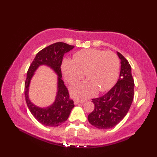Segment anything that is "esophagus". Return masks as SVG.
<instances>
[{"mask_svg": "<svg viewBox=\"0 0 157 157\" xmlns=\"http://www.w3.org/2000/svg\"><path fill=\"white\" fill-rule=\"evenodd\" d=\"M83 102H84L79 101V100H75L74 104H75V105H78V104H79V103H83Z\"/></svg>", "mask_w": 157, "mask_h": 157, "instance_id": "esophagus-1", "label": "esophagus"}]
</instances>
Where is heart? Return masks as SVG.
<instances>
[{
    "mask_svg": "<svg viewBox=\"0 0 157 157\" xmlns=\"http://www.w3.org/2000/svg\"><path fill=\"white\" fill-rule=\"evenodd\" d=\"M119 69V59L115 53L94 48L77 52L73 61L65 59L62 64L63 75L70 85L82 80L86 73L88 80L71 89L72 95L80 99L90 97L98 90H109L117 78Z\"/></svg>",
    "mask_w": 157,
    "mask_h": 157,
    "instance_id": "heart-1",
    "label": "heart"
}]
</instances>
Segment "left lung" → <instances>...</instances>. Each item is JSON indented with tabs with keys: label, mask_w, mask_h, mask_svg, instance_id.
Listing matches in <instances>:
<instances>
[{
	"label": "left lung",
	"mask_w": 157,
	"mask_h": 157,
	"mask_svg": "<svg viewBox=\"0 0 157 157\" xmlns=\"http://www.w3.org/2000/svg\"><path fill=\"white\" fill-rule=\"evenodd\" d=\"M121 59L119 78L115 85L101 97L92 99L94 109L88 116L90 123L98 129H109L125 117L134 96V82L128 60L117 52Z\"/></svg>",
	"instance_id": "obj_1"
}]
</instances>
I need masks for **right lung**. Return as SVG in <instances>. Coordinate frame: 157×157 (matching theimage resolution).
Masks as SVG:
<instances>
[{
  "mask_svg": "<svg viewBox=\"0 0 157 157\" xmlns=\"http://www.w3.org/2000/svg\"><path fill=\"white\" fill-rule=\"evenodd\" d=\"M74 46L64 42H56L43 48L36 55L28 70L25 82V98L28 107L37 121L46 126L56 127L61 125L68 119L74 102L69 97L67 88L62 80L61 66L63 57L66 52L71 51ZM41 64L51 67L58 75V91L55 102L46 108H40L33 105L28 97L30 80L35 70Z\"/></svg>",
  "mask_w": 157,
  "mask_h": 157,
  "instance_id": "obj_1",
  "label": "right lung"
}]
</instances>
